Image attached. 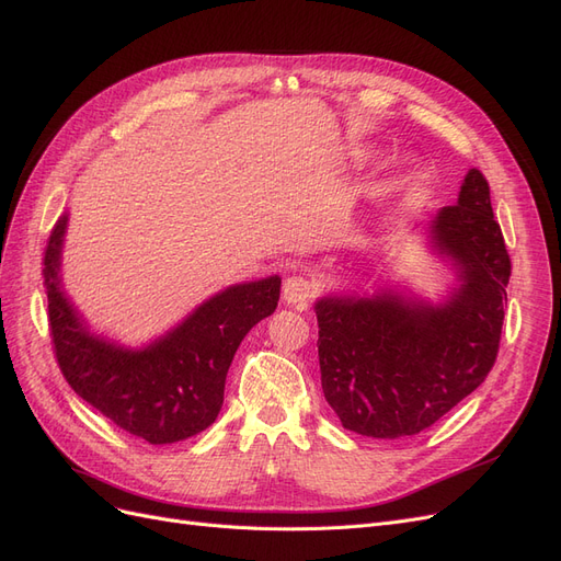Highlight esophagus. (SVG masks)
I'll return each instance as SVG.
<instances>
[{
    "label": "esophagus",
    "mask_w": 561,
    "mask_h": 561,
    "mask_svg": "<svg viewBox=\"0 0 561 561\" xmlns=\"http://www.w3.org/2000/svg\"><path fill=\"white\" fill-rule=\"evenodd\" d=\"M313 295H316V280L309 276L295 274L283 283V299H285V304H290V307H295V309L307 307Z\"/></svg>",
    "instance_id": "34e87169"
}]
</instances>
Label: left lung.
<instances>
[{"mask_svg":"<svg viewBox=\"0 0 561 561\" xmlns=\"http://www.w3.org/2000/svg\"><path fill=\"white\" fill-rule=\"evenodd\" d=\"M426 248L451 271L435 299L410 285L339 290L316 299L320 381L346 431L416 435L478 388L494 367L511 257L489 184L466 173L456 206L423 227Z\"/></svg>","mask_w":561,"mask_h":561,"instance_id":"left-lung-1","label":"left lung"}]
</instances>
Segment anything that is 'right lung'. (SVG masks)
<instances>
[{"label": "right lung", "instance_id": "add662e5", "mask_svg": "<svg viewBox=\"0 0 561 561\" xmlns=\"http://www.w3.org/2000/svg\"><path fill=\"white\" fill-rule=\"evenodd\" d=\"M67 222L70 213H62L44 254L48 322L67 383L149 445H173L206 431L222 410L236 348L278 307L280 276L229 285L151 342L126 346L95 332L65 290Z\"/></svg>", "mask_w": 561, "mask_h": 561}]
</instances>
